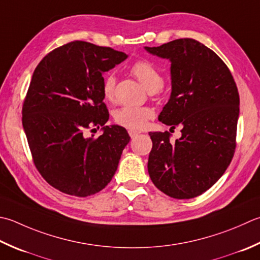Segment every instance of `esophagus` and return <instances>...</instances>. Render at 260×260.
<instances>
[{"label":"esophagus","mask_w":260,"mask_h":260,"mask_svg":"<svg viewBox=\"0 0 260 260\" xmlns=\"http://www.w3.org/2000/svg\"><path fill=\"white\" fill-rule=\"evenodd\" d=\"M128 134H129V136L132 137V139H135V137L139 136L141 133H140V132H137V131L129 129V131H128Z\"/></svg>","instance_id":"esophagus-1"}]
</instances>
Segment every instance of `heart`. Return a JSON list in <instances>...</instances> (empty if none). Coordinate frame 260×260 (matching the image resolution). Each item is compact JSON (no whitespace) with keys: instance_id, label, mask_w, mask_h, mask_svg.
I'll use <instances>...</instances> for the list:
<instances>
[{"instance_id":"heart-1","label":"heart","mask_w":260,"mask_h":260,"mask_svg":"<svg viewBox=\"0 0 260 260\" xmlns=\"http://www.w3.org/2000/svg\"><path fill=\"white\" fill-rule=\"evenodd\" d=\"M131 73L140 81L147 91L159 90L164 85V76L147 60H137L131 66ZM115 75H107L103 84V93L106 100L115 98ZM153 117V110L149 107H123L115 113L116 123L129 129H142Z\"/></svg>"}]
</instances>
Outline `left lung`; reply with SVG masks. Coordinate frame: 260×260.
I'll use <instances>...</instances> for the list:
<instances>
[{"instance_id":"obj_1","label":"left lung","mask_w":260,"mask_h":260,"mask_svg":"<svg viewBox=\"0 0 260 260\" xmlns=\"http://www.w3.org/2000/svg\"><path fill=\"white\" fill-rule=\"evenodd\" d=\"M147 53L170 60L171 94L159 120L169 132H150L152 150L147 171L157 189L177 200H189L215 184L236 149L239 93L224 62L195 39L172 40Z\"/></svg>"}]
</instances>
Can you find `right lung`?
Segmentation results:
<instances>
[{"instance_id": "right-lung-1", "label": "right lung", "mask_w": 260, "mask_h": 260, "mask_svg": "<svg viewBox=\"0 0 260 260\" xmlns=\"http://www.w3.org/2000/svg\"><path fill=\"white\" fill-rule=\"evenodd\" d=\"M127 57L110 47L73 42L46 55L35 70L23 129L40 175L65 194L93 195L113 179L131 137L124 127L106 126L103 75ZM92 126L102 127L98 139L84 135Z\"/></svg>"}]
</instances>
